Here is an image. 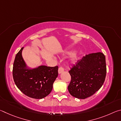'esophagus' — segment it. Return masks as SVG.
Here are the masks:
<instances>
[{"label": "esophagus", "mask_w": 121, "mask_h": 121, "mask_svg": "<svg viewBox=\"0 0 121 121\" xmlns=\"http://www.w3.org/2000/svg\"><path fill=\"white\" fill-rule=\"evenodd\" d=\"M63 71H64V68L62 67H60V68H59V70H58V73H61L63 72Z\"/></svg>", "instance_id": "obj_1"}]
</instances>
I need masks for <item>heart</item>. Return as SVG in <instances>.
Wrapping results in <instances>:
<instances>
[{"label": "heart", "instance_id": "obj_1", "mask_svg": "<svg viewBox=\"0 0 121 121\" xmlns=\"http://www.w3.org/2000/svg\"><path fill=\"white\" fill-rule=\"evenodd\" d=\"M68 54H70V52H68ZM78 60V57L76 54L73 55L71 58V61L73 63H75Z\"/></svg>", "mask_w": 121, "mask_h": 121}]
</instances>
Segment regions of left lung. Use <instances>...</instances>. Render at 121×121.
<instances>
[{"label":"left lung","instance_id":"1","mask_svg":"<svg viewBox=\"0 0 121 121\" xmlns=\"http://www.w3.org/2000/svg\"><path fill=\"white\" fill-rule=\"evenodd\" d=\"M105 56L101 52L83 56L70 68L71 81L68 86L70 95L78 99H85L98 91L105 82Z\"/></svg>","mask_w":121,"mask_h":121}]
</instances>
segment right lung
Segmentation results:
<instances>
[{
  "instance_id": "1",
  "label": "right lung",
  "mask_w": 121,
  "mask_h": 121,
  "mask_svg": "<svg viewBox=\"0 0 121 121\" xmlns=\"http://www.w3.org/2000/svg\"><path fill=\"white\" fill-rule=\"evenodd\" d=\"M23 48L16 54L13 67V77L20 91L28 97L42 99L51 93L58 76V66L40 65L35 69L26 68L22 58Z\"/></svg>"
}]
</instances>
